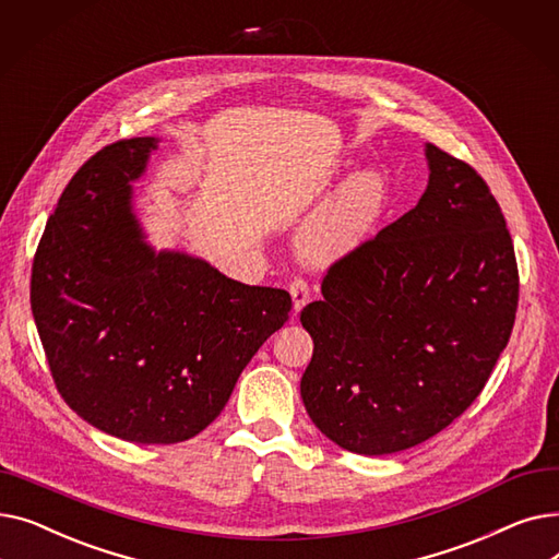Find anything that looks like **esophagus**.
I'll list each match as a JSON object with an SVG mask.
<instances>
[{
  "label": "esophagus",
  "instance_id": "obj_1",
  "mask_svg": "<svg viewBox=\"0 0 559 559\" xmlns=\"http://www.w3.org/2000/svg\"><path fill=\"white\" fill-rule=\"evenodd\" d=\"M289 295H292V306H295V312L299 314L304 310V306L310 301V287L306 281L295 278L289 283Z\"/></svg>",
  "mask_w": 559,
  "mask_h": 559
}]
</instances>
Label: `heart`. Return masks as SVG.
<instances>
[{
	"label": "heart",
	"mask_w": 559,
	"mask_h": 559,
	"mask_svg": "<svg viewBox=\"0 0 559 559\" xmlns=\"http://www.w3.org/2000/svg\"><path fill=\"white\" fill-rule=\"evenodd\" d=\"M390 188L378 169H358L301 230L299 251L312 264H331L362 249L385 219Z\"/></svg>",
	"instance_id": "b5f03b06"
}]
</instances>
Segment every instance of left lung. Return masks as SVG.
<instances>
[{"instance_id": "left-lung-1", "label": "left lung", "mask_w": 559, "mask_h": 559, "mask_svg": "<svg viewBox=\"0 0 559 559\" xmlns=\"http://www.w3.org/2000/svg\"><path fill=\"white\" fill-rule=\"evenodd\" d=\"M413 211L335 262L301 310L312 424L360 455L413 449L472 405L508 346L519 274L501 205L474 167L426 142Z\"/></svg>"}]
</instances>
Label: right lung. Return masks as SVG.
Returning <instances> with one entry per match:
<instances>
[{"instance_id":"obj_1","label":"right lung","mask_w":559,"mask_h":559,"mask_svg":"<svg viewBox=\"0 0 559 559\" xmlns=\"http://www.w3.org/2000/svg\"><path fill=\"white\" fill-rule=\"evenodd\" d=\"M158 142L120 140L74 174L32 274L58 392L83 421L133 444H176L209 428L292 310L285 289L146 242L133 186Z\"/></svg>"}]
</instances>
